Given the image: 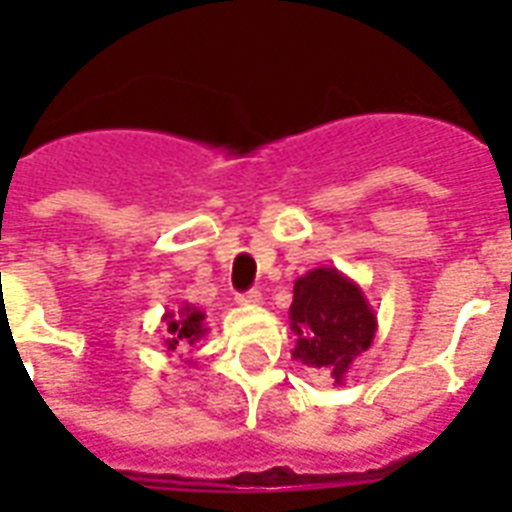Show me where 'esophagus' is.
Instances as JSON below:
<instances>
[{"label":"esophagus","instance_id":"obj_1","mask_svg":"<svg viewBox=\"0 0 512 512\" xmlns=\"http://www.w3.org/2000/svg\"><path fill=\"white\" fill-rule=\"evenodd\" d=\"M236 303L239 305H260L263 303V295L257 292V289H249L244 295H236Z\"/></svg>","mask_w":512,"mask_h":512}]
</instances>
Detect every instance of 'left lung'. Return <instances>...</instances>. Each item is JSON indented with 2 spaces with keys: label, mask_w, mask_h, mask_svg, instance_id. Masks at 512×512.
I'll return each mask as SVG.
<instances>
[{
  "label": "left lung",
  "mask_w": 512,
  "mask_h": 512,
  "mask_svg": "<svg viewBox=\"0 0 512 512\" xmlns=\"http://www.w3.org/2000/svg\"><path fill=\"white\" fill-rule=\"evenodd\" d=\"M289 327L297 335L292 358L345 385L350 366L372 345L377 313L356 281L321 265L295 281Z\"/></svg>",
  "instance_id": "8db88e82"
}]
</instances>
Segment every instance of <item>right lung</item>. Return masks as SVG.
<instances>
[{
	"mask_svg": "<svg viewBox=\"0 0 512 512\" xmlns=\"http://www.w3.org/2000/svg\"><path fill=\"white\" fill-rule=\"evenodd\" d=\"M204 319H207L204 311H199V308L191 303H183L177 311L164 313L162 345L167 348V353H180V358H183V353H191L193 345L209 332V329L204 327ZM185 364L191 366L193 358L191 361H185Z\"/></svg>",
	"mask_w": 512,
	"mask_h": 512,
	"instance_id": "add662e5",
	"label": "right lung"
}]
</instances>
